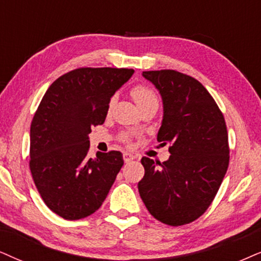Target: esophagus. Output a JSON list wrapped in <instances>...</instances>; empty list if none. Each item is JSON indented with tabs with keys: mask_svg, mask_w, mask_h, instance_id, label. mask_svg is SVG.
<instances>
[{
	"mask_svg": "<svg viewBox=\"0 0 261 261\" xmlns=\"http://www.w3.org/2000/svg\"><path fill=\"white\" fill-rule=\"evenodd\" d=\"M123 159H124L125 163H130V161H133L134 159H136V158H135V155L130 154V153H124L123 154Z\"/></svg>",
	"mask_w": 261,
	"mask_h": 261,
	"instance_id": "34e87169",
	"label": "esophagus"
}]
</instances>
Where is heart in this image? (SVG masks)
Returning a JSON list of instances; mask_svg holds the SVG:
<instances>
[{
	"mask_svg": "<svg viewBox=\"0 0 261 261\" xmlns=\"http://www.w3.org/2000/svg\"><path fill=\"white\" fill-rule=\"evenodd\" d=\"M131 96H133L138 107L144 106V105L150 103V102H158V96L156 94H155V91L151 88L148 87V85L144 84L136 85V87L131 90ZM123 140L125 142H128L130 138L127 136H124Z\"/></svg>",
	"mask_w": 261,
	"mask_h": 261,
	"instance_id": "obj_1",
	"label": "heart"
}]
</instances>
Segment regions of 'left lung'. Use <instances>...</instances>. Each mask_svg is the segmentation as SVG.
Returning <instances> with one entry per match:
<instances>
[{"instance_id": "left-lung-1", "label": "left lung", "mask_w": 261, "mask_h": 261, "mask_svg": "<svg viewBox=\"0 0 261 261\" xmlns=\"http://www.w3.org/2000/svg\"><path fill=\"white\" fill-rule=\"evenodd\" d=\"M163 98L158 142L170 143L160 163L143 156L138 191L155 219L171 226L196 220L218 193L229 166V142L222 111L206 88L174 70L146 71Z\"/></svg>"}]
</instances>
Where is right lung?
I'll use <instances>...</instances> for the list:
<instances>
[{
  "label": "right lung",
  "mask_w": 261,
  "mask_h": 261,
  "mask_svg": "<svg viewBox=\"0 0 261 261\" xmlns=\"http://www.w3.org/2000/svg\"><path fill=\"white\" fill-rule=\"evenodd\" d=\"M131 68L82 67L48 88L30 130V170L39 195L67 220L100 208L123 166L111 150L89 156L91 127L105 123L111 97L134 74Z\"/></svg>",
  "instance_id": "obj_1"
}]
</instances>
